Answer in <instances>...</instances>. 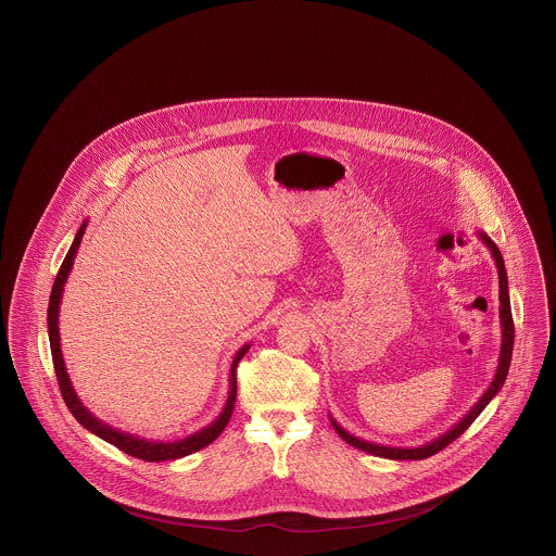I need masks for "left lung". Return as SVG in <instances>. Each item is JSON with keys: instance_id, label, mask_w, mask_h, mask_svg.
Returning a JSON list of instances; mask_svg holds the SVG:
<instances>
[{"instance_id": "obj_1", "label": "left lung", "mask_w": 556, "mask_h": 556, "mask_svg": "<svg viewBox=\"0 0 556 556\" xmlns=\"http://www.w3.org/2000/svg\"><path fill=\"white\" fill-rule=\"evenodd\" d=\"M479 238L483 240V244L490 249L492 257H494V264H496V270H498V301H501V354H498V365H496V374L488 387V391L479 397V402L451 428L446 430L444 434H441L439 439L430 441V443L421 444V446H387V444L367 443V441H361L356 437H352L350 432H345L333 417H331V426L334 428V432L352 446L365 451V453H371V455H378V457H387V459H426L439 451H443L444 446L448 443H453L459 434H464L470 424L481 415V410L492 402V397L503 389L505 384V378H507V371H509V363H511V350H514V318H511V305H509V288H507V270H505V262H503V255L498 251V247L494 244V240L479 231Z\"/></svg>"}]
</instances>
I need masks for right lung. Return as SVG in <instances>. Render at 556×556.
Segmentation results:
<instances>
[{
	"mask_svg": "<svg viewBox=\"0 0 556 556\" xmlns=\"http://www.w3.org/2000/svg\"><path fill=\"white\" fill-rule=\"evenodd\" d=\"M86 233V222L79 227L60 270H58V277H55V283H53V290H51V299H49V309H47V327H49V343H51V356H53V367H55V376H58V384H60V391H62V397L68 406V410L73 413V417L92 434H97L99 439L108 441V443L117 446L119 451L132 455V457H139V459H146V462H167V459H178V457H185V455H191L204 446L213 443L215 439H219L229 417H231V410H233V402H236V365L238 361L247 354L249 345L251 343H244L233 361H231V367H229V393H227V400H225V406H223L222 415L211 424L206 426L204 430L187 437V439H180V441H174V443H156V441H146V439H139V437H132V434H126V432H119L112 426L103 424L99 417H94L84 404L81 400L77 397L73 384H71V378H68V371H66V365H64V358H62V348H60V327H58V316H60V303H62V294H64V283L71 275V268H73V262H75V255H77V249L81 244V238Z\"/></svg>",
	"mask_w": 556,
	"mask_h": 556,
	"instance_id": "right-lung-1",
	"label": "right lung"
}]
</instances>
